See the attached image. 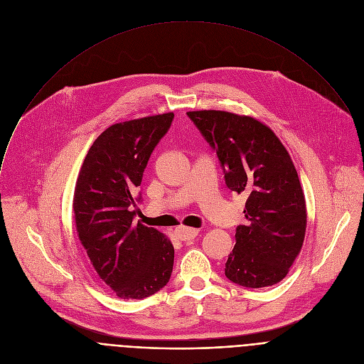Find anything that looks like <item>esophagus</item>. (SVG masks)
I'll return each mask as SVG.
<instances>
[{
    "instance_id": "obj_1",
    "label": "esophagus",
    "mask_w": 364,
    "mask_h": 364,
    "mask_svg": "<svg viewBox=\"0 0 364 364\" xmlns=\"http://www.w3.org/2000/svg\"><path fill=\"white\" fill-rule=\"evenodd\" d=\"M198 235V229L194 228H186V226H178L176 229V236L180 240H191Z\"/></svg>"
}]
</instances>
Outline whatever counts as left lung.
Returning a JSON list of instances; mask_svg holds the SVG:
<instances>
[{
  "instance_id": "8db88e82",
  "label": "left lung",
  "mask_w": 364,
  "mask_h": 364,
  "mask_svg": "<svg viewBox=\"0 0 364 364\" xmlns=\"http://www.w3.org/2000/svg\"><path fill=\"white\" fill-rule=\"evenodd\" d=\"M188 118L216 151L230 191L246 196V223L225 275L246 288L282 281L298 256L306 228L305 197L288 151L271 128L225 111H193Z\"/></svg>"
}]
</instances>
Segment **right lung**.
Instances as JSON below:
<instances>
[{
  "instance_id": "right-lung-1",
  "label": "right lung",
  "mask_w": 364,
  "mask_h": 364,
  "mask_svg": "<svg viewBox=\"0 0 364 364\" xmlns=\"http://www.w3.org/2000/svg\"><path fill=\"white\" fill-rule=\"evenodd\" d=\"M173 119L170 112L109 127L89 148L76 181L80 243L99 278L124 299L159 292L173 272V243L157 229L134 223L141 194L132 196Z\"/></svg>"
}]
</instances>
